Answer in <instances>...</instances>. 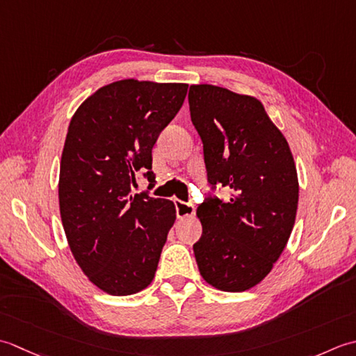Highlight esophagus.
Masks as SVG:
<instances>
[{"label":"esophagus","instance_id":"obj_1","mask_svg":"<svg viewBox=\"0 0 356 356\" xmlns=\"http://www.w3.org/2000/svg\"><path fill=\"white\" fill-rule=\"evenodd\" d=\"M177 206V216L178 218H192L197 213V207L192 202H184L181 200H175Z\"/></svg>","mask_w":356,"mask_h":356}]
</instances>
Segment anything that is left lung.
<instances>
[{
  "instance_id": "8db88e82",
  "label": "left lung",
  "mask_w": 356,
  "mask_h": 356,
  "mask_svg": "<svg viewBox=\"0 0 356 356\" xmlns=\"http://www.w3.org/2000/svg\"><path fill=\"white\" fill-rule=\"evenodd\" d=\"M188 106L209 183L232 191L229 201L209 198L198 207L195 258L210 286L244 292L270 273L292 234L300 197L293 155L255 97L193 84Z\"/></svg>"
}]
</instances>
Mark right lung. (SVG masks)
I'll list each match as a JSON object with an SVG mask.
<instances>
[{"label": "right lung", "instance_id": "right-lung-1", "mask_svg": "<svg viewBox=\"0 0 356 356\" xmlns=\"http://www.w3.org/2000/svg\"><path fill=\"white\" fill-rule=\"evenodd\" d=\"M184 83L115 81L76 108L58 183L72 255L103 292L134 295L155 277L177 220L173 201L132 193L135 173H152V149L187 95Z\"/></svg>", "mask_w": 356, "mask_h": 356}]
</instances>
